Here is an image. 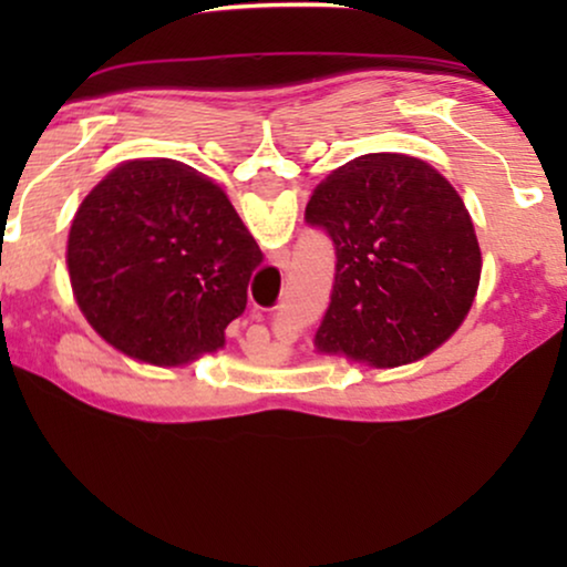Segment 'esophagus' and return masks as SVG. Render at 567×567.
<instances>
[{
    "label": "esophagus",
    "instance_id": "obj_1",
    "mask_svg": "<svg viewBox=\"0 0 567 567\" xmlns=\"http://www.w3.org/2000/svg\"><path fill=\"white\" fill-rule=\"evenodd\" d=\"M276 258H278V262H281V266H286V262H289V252H286V250H281V252H278V255H276Z\"/></svg>",
    "mask_w": 567,
    "mask_h": 567
}]
</instances>
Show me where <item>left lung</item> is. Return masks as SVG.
Returning <instances> with one entry per match:
<instances>
[{"label":"left lung","mask_w":567,"mask_h":567,"mask_svg":"<svg viewBox=\"0 0 567 567\" xmlns=\"http://www.w3.org/2000/svg\"><path fill=\"white\" fill-rule=\"evenodd\" d=\"M305 219L338 258L320 353L400 367L464 322L483 255L460 193L429 162L390 152L346 162L317 185Z\"/></svg>","instance_id":"8db88e82"}]
</instances>
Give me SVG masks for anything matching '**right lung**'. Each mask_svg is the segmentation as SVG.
Returning <instances> with one entry per match:
<instances>
[{"label":"right lung","instance_id":"obj_1","mask_svg":"<svg viewBox=\"0 0 567 567\" xmlns=\"http://www.w3.org/2000/svg\"><path fill=\"white\" fill-rule=\"evenodd\" d=\"M262 252L214 181L134 159L76 208L66 266L87 322L138 361L175 367L224 346Z\"/></svg>","mask_w":567,"mask_h":567}]
</instances>
